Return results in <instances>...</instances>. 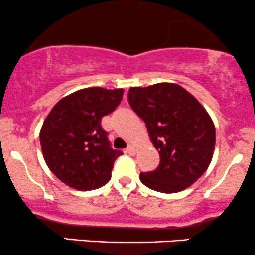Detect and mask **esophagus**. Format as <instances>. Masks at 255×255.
<instances>
[{"label": "esophagus", "instance_id": "esophagus-1", "mask_svg": "<svg viewBox=\"0 0 255 255\" xmlns=\"http://www.w3.org/2000/svg\"><path fill=\"white\" fill-rule=\"evenodd\" d=\"M127 151L128 153H130V155H134V153H135V146H133V145H128V147H127Z\"/></svg>", "mask_w": 255, "mask_h": 255}]
</instances>
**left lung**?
I'll return each instance as SVG.
<instances>
[{
  "label": "left lung",
  "mask_w": 255,
  "mask_h": 255,
  "mask_svg": "<svg viewBox=\"0 0 255 255\" xmlns=\"http://www.w3.org/2000/svg\"><path fill=\"white\" fill-rule=\"evenodd\" d=\"M130 108L145 122L150 140L159 153L152 172L140 173L145 186L163 194L183 191L211 164L215 127L206 109L175 83L132 87Z\"/></svg>",
  "instance_id": "obj_1"
}]
</instances>
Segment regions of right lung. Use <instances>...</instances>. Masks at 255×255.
Returning <instances> with one entry per match:
<instances>
[{"instance_id":"right-lung-1","label":"right lung","mask_w":255,"mask_h":255,"mask_svg":"<svg viewBox=\"0 0 255 255\" xmlns=\"http://www.w3.org/2000/svg\"><path fill=\"white\" fill-rule=\"evenodd\" d=\"M123 89L91 87L64 97L50 110L40 132L48 168L64 184L81 191L98 189L111 178L114 150L102 119L122 100Z\"/></svg>"}]
</instances>
